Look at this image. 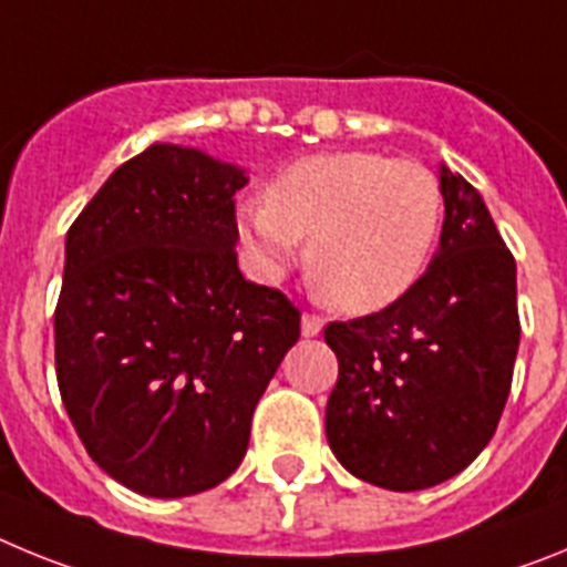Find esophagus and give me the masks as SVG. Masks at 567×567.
Segmentation results:
<instances>
[{"mask_svg": "<svg viewBox=\"0 0 567 567\" xmlns=\"http://www.w3.org/2000/svg\"><path fill=\"white\" fill-rule=\"evenodd\" d=\"M320 332H323V318L309 312L300 318V334H303V338H318Z\"/></svg>", "mask_w": 567, "mask_h": 567, "instance_id": "1", "label": "esophagus"}]
</instances>
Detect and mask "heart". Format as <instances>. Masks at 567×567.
Wrapping results in <instances>:
<instances>
[{
  "label": "heart",
  "instance_id": "heart-1",
  "mask_svg": "<svg viewBox=\"0 0 567 567\" xmlns=\"http://www.w3.org/2000/svg\"><path fill=\"white\" fill-rule=\"evenodd\" d=\"M238 233L267 278L287 272L309 235L307 267L334 309L392 307L423 278L443 218L437 175L369 150L318 153L275 175L267 198L238 204Z\"/></svg>",
  "mask_w": 567,
  "mask_h": 567
}]
</instances>
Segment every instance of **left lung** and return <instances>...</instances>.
<instances>
[{
    "label": "left lung",
    "instance_id": "8db88e82",
    "mask_svg": "<svg viewBox=\"0 0 567 567\" xmlns=\"http://www.w3.org/2000/svg\"><path fill=\"white\" fill-rule=\"evenodd\" d=\"M437 255L383 312L329 323L338 383L327 440L346 471L389 491L445 483L497 432L519 349L517 264L483 195L440 167Z\"/></svg>",
    "mask_w": 567,
    "mask_h": 567
}]
</instances>
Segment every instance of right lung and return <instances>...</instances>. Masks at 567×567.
Returning <instances> with one entry per match:
<instances>
[{
    "mask_svg": "<svg viewBox=\"0 0 567 567\" xmlns=\"http://www.w3.org/2000/svg\"><path fill=\"white\" fill-rule=\"evenodd\" d=\"M247 169L153 144L110 175L64 240L56 380L115 483L189 497L240 465L300 312L238 269Z\"/></svg>",
    "mask_w": 567,
    "mask_h": 567,
    "instance_id": "right-lung-1",
    "label": "right lung"
}]
</instances>
